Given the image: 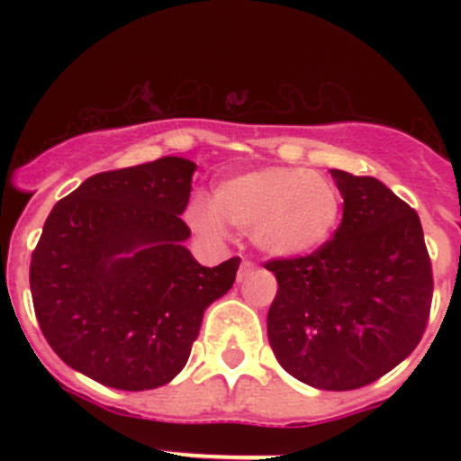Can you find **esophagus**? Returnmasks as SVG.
Wrapping results in <instances>:
<instances>
[{"instance_id":"obj_1","label":"esophagus","mask_w":461,"mask_h":461,"mask_svg":"<svg viewBox=\"0 0 461 461\" xmlns=\"http://www.w3.org/2000/svg\"><path fill=\"white\" fill-rule=\"evenodd\" d=\"M254 269H257V265H254L252 260H245V258H243V263H240L239 272H236V281H239V283H243L245 278H248V276H252V274H254Z\"/></svg>"}]
</instances>
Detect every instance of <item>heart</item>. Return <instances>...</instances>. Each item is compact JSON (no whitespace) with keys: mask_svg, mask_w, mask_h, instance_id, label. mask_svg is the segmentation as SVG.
Wrapping results in <instances>:
<instances>
[{"mask_svg":"<svg viewBox=\"0 0 461 461\" xmlns=\"http://www.w3.org/2000/svg\"><path fill=\"white\" fill-rule=\"evenodd\" d=\"M341 216V194L328 176L301 167H260L222 180L212 203L196 198L187 221L204 239L222 240L227 222L252 231L272 257H305L328 243Z\"/></svg>","mask_w":461,"mask_h":461,"instance_id":"obj_1","label":"heart"}]
</instances>
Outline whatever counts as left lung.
<instances>
[{"label":"left lung","instance_id":"left-lung-1","mask_svg":"<svg viewBox=\"0 0 461 461\" xmlns=\"http://www.w3.org/2000/svg\"><path fill=\"white\" fill-rule=\"evenodd\" d=\"M343 196L332 239L308 257L272 258L278 290L267 339L278 364L321 390H355L421 341L432 267L420 216L373 176L330 171Z\"/></svg>","mask_w":461,"mask_h":461}]
</instances>
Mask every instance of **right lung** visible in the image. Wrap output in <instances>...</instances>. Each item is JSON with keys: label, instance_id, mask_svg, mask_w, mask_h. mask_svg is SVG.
<instances>
[{"label": "right lung", "instance_id": "right-lung-1", "mask_svg": "<svg viewBox=\"0 0 461 461\" xmlns=\"http://www.w3.org/2000/svg\"><path fill=\"white\" fill-rule=\"evenodd\" d=\"M194 171L176 156L102 171L46 218L31 258L37 323L55 355L97 384H169L204 310L234 285L239 257L204 267L183 245Z\"/></svg>", "mask_w": 461, "mask_h": 461}]
</instances>
